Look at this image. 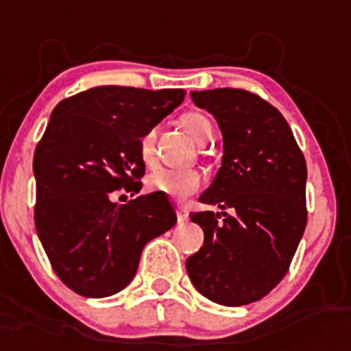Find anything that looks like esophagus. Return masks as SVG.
<instances>
[{
	"label": "esophagus",
	"mask_w": 351,
	"mask_h": 351,
	"mask_svg": "<svg viewBox=\"0 0 351 351\" xmlns=\"http://www.w3.org/2000/svg\"><path fill=\"white\" fill-rule=\"evenodd\" d=\"M176 219H178V222H186L189 219V211L184 206H178L176 208Z\"/></svg>",
	"instance_id": "obj_1"
}]
</instances>
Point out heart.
I'll return each mask as SVG.
<instances>
[{"mask_svg":"<svg viewBox=\"0 0 351 351\" xmlns=\"http://www.w3.org/2000/svg\"><path fill=\"white\" fill-rule=\"evenodd\" d=\"M180 123L187 136L198 145H204L213 134V123L202 112H186L182 114ZM140 156L147 165L154 164V131H147L140 138ZM200 184V175L193 169H156L147 176V187L151 191L162 193L178 200L197 193Z\"/></svg>","mask_w":351,"mask_h":351,"instance_id":"b5f03b06","label":"heart"}]
</instances>
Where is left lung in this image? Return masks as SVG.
<instances>
[{"label":"left lung","mask_w":351,"mask_h":351,"mask_svg":"<svg viewBox=\"0 0 351 351\" xmlns=\"http://www.w3.org/2000/svg\"><path fill=\"white\" fill-rule=\"evenodd\" d=\"M219 121L224 156L197 211L204 245L186 261L193 286L222 306L266 297L289 269L308 222L306 160L280 112L242 89L191 93Z\"/></svg>","instance_id":"1"}]
</instances>
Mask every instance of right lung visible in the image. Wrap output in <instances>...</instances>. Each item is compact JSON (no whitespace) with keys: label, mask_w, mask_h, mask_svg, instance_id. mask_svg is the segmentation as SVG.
I'll use <instances>...</instances> for the list:
<instances>
[{"label":"right lung","mask_w":351,"mask_h":351,"mask_svg":"<svg viewBox=\"0 0 351 351\" xmlns=\"http://www.w3.org/2000/svg\"><path fill=\"white\" fill-rule=\"evenodd\" d=\"M184 96V89L104 85L52 111L34 151V224L52 269L74 293H118L136 275L143 245L176 224L167 195H140L127 204L114 197L140 193V138Z\"/></svg>","instance_id":"add662e5"}]
</instances>
